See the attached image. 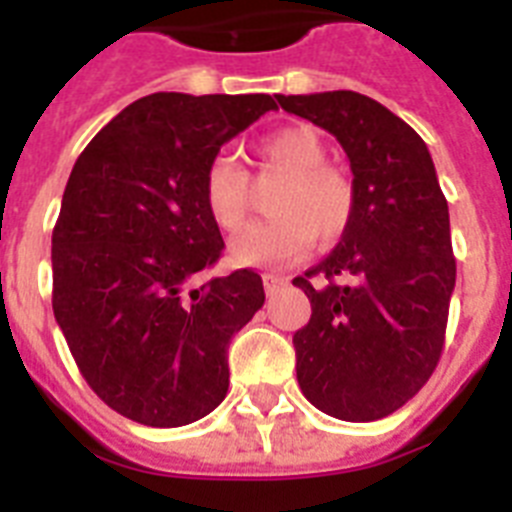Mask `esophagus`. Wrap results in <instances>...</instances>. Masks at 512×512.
Wrapping results in <instances>:
<instances>
[{
  "mask_svg": "<svg viewBox=\"0 0 512 512\" xmlns=\"http://www.w3.org/2000/svg\"><path fill=\"white\" fill-rule=\"evenodd\" d=\"M263 287H265V295L273 297L281 287H284V279H279V276H271V273H268V276H263Z\"/></svg>",
  "mask_w": 512,
  "mask_h": 512,
  "instance_id": "1",
  "label": "esophagus"
}]
</instances>
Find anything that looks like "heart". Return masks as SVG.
<instances>
[{
  "label": "heart",
  "mask_w": 512,
  "mask_h": 512,
  "mask_svg": "<svg viewBox=\"0 0 512 512\" xmlns=\"http://www.w3.org/2000/svg\"><path fill=\"white\" fill-rule=\"evenodd\" d=\"M260 167L287 175L273 193V220L252 225L231 244L236 265H284L311 247L332 244L348 231L356 209L353 183L327 164V146L311 127H287L260 143ZM204 204L223 231L236 233L249 215V175L228 156H217L204 175Z\"/></svg>",
  "instance_id": "b5f03b06"
}]
</instances>
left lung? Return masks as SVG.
<instances>
[{"label":"left lung","instance_id":"left-lung-1","mask_svg":"<svg viewBox=\"0 0 512 512\" xmlns=\"http://www.w3.org/2000/svg\"><path fill=\"white\" fill-rule=\"evenodd\" d=\"M276 100L335 135L356 193L340 244L292 281L311 300V321L292 337L297 382L329 417L382 420L428 382L444 350L457 263L436 167L425 140L366 95Z\"/></svg>","mask_w":512,"mask_h":512}]
</instances>
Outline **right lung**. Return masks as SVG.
<instances>
[{"instance_id": "right-lung-1", "label": "right lung", "mask_w": 512, "mask_h": 512, "mask_svg": "<svg viewBox=\"0 0 512 512\" xmlns=\"http://www.w3.org/2000/svg\"><path fill=\"white\" fill-rule=\"evenodd\" d=\"M273 108L271 95L154 92L76 159L52 231V311L87 385L127 420L180 428L228 393V345L265 292L247 268L196 281L225 247L204 175Z\"/></svg>"}]
</instances>
